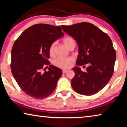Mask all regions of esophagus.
<instances>
[{
    "label": "esophagus",
    "instance_id": "esophagus-1",
    "mask_svg": "<svg viewBox=\"0 0 127 127\" xmlns=\"http://www.w3.org/2000/svg\"><path fill=\"white\" fill-rule=\"evenodd\" d=\"M68 71V70H66V69H63L62 70V72H63V73H65Z\"/></svg>",
    "mask_w": 127,
    "mask_h": 127
}]
</instances>
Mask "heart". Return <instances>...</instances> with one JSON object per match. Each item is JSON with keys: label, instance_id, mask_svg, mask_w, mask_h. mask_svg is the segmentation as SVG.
<instances>
[{"label": "heart", "instance_id": "heart-1", "mask_svg": "<svg viewBox=\"0 0 127 127\" xmlns=\"http://www.w3.org/2000/svg\"><path fill=\"white\" fill-rule=\"evenodd\" d=\"M63 41L64 45L68 48L72 43L74 42V40L69 37H65ZM54 46L55 44L53 43L49 48V53L50 55H53L54 52ZM73 62V59L71 57H59L55 59L53 63L57 67L62 69H66L71 66Z\"/></svg>", "mask_w": 127, "mask_h": 127}]
</instances>
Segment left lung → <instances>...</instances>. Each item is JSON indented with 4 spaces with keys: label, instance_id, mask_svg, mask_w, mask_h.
I'll list each match as a JSON object with an SVG mask.
<instances>
[{
    "label": "left lung",
    "instance_id": "8db88e82",
    "mask_svg": "<svg viewBox=\"0 0 127 127\" xmlns=\"http://www.w3.org/2000/svg\"><path fill=\"white\" fill-rule=\"evenodd\" d=\"M63 31L73 37L78 46L76 65L88 64L87 71L76 66L71 85L82 95H92L102 90L113 76L116 52L112 41L106 33L88 22L71 26L62 25Z\"/></svg>",
    "mask_w": 127,
    "mask_h": 127
}]
</instances>
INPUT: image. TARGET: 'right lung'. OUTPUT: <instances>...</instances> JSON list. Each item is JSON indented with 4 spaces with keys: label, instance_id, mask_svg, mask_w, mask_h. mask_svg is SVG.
<instances>
[{
    "label": "right lung",
    "instance_id": "add662e5",
    "mask_svg": "<svg viewBox=\"0 0 127 127\" xmlns=\"http://www.w3.org/2000/svg\"><path fill=\"white\" fill-rule=\"evenodd\" d=\"M63 36L60 26L39 23L27 29L14 42L11 53V72L26 94L41 99L55 90L63 73L60 68L50 65L49 48ZM48 65L49 71L42 73L44 66Z\"/></svg>",
    "mask_w": 127,
    "mask_h": 127
}]
</instances>
